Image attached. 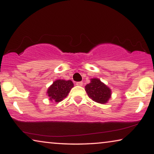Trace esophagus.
<instances>
[{
    "mask_svg": "<svg viewBox=\"0 0 154 154\" xmlns=\"http://www.w3.org/2000/svg\"><path fill=\"white\" fill-rule=\"evenodd\" d=\"M75 85L78 86H82L83 85V82H76V83H75Z\"/></svg>",
    "mask_w": 154,
    "mask_h": 154,
    "instance_id": "obj_1",
    "label": "esophagus"
}]
</instances>
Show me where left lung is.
Listing matches in <instances>:
<instances>
[{
    "label": "left lung",
    "mask_w": 154,
    "mask_h": 154,
    "mask_svg": "<svg viewBox=\"0 0 154 154\" xmlns=\"http://www.w3.org/2000/svg\"><path fill=\"white\" fill-rule=\"evenodd\" d=\"M90 81L85 87L88 97L100 104H106L111 95L110 88L98 79H92Z\"/></svg>",
    "instance_id": "8db88e82"
}]
</instances>
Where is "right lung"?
<instances>
[{"instance_id":"add662e5","label":"right lung","mask_w":154,"mask_h":154,"mask_svg":"<svg viewBox=\"0 0 154 154\" xmlns=\"http://www.w3.org/2000/svg\"><path fill=\"white\" fill-rule=\"evenodd\" d=\"M73 87V83L71 81L57 80L48 89L47 94L50 97L49 100L56 102H61L67 97Z\"/></svg>"}]
</instances>
